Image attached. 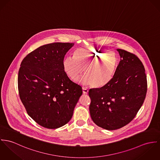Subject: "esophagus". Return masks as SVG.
I'll list each match as a JSON object with an SVG mask.
<instances>
[{"label":"esophagus","instance_id":"esophagus-1","mask_svg":"<svg viewBox=\"0 0 160 160\" xmlns=\"http://www.w3.org/2000/svg\"><path fill=\"white\" fill-rule=\"evenodd\" d=\"M82 90H83V94H88V89L86 88L85 87H83L82 88Z\"/></svg>","mask_w":160,"mask_h":160}]
</instances>
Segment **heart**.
<instances>
[{
	"label": "heart",
	"instance_id": "obj_1",
	"mask_svg": "<svg viewBox=\"0 0 160 160\" xmlns=\"http://www.w3.org/2000/svg\"><path fill=\"white\" fill-rule=\"evenodd\" d=\"M117 56L104 50L78 48L63 62L64 70L72 80H76L83 73L80 82L93 88L105 86L113 77L118 66Z\"/></svg>",
	"mask_w": 160,
	"mask_h": 160
}]
</instances>
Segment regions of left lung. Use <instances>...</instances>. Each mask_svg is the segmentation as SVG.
Wrapping results in <instances>:
<instances>
[{"label": "left lung", "mask_w": 160, "mask_h": 160, "mask_svg": "<svg viewBox=\"0 0 160 160\" xmlns=\"http://www.w3.org/2000/svg\"><path fill=\"white\" fill-rule=\"evenodd\" d=\"M117 51L121 60L112 79L105 86L88 92L91 117L95 124L107 130L130 123L142 106L147 91L142 61L134 54Z\"/></svg>", "instance_id": "obj_1"}]
</instances>
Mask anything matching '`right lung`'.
Listing matches in <instances>:
<instances>
[{
  "mask_svg": "<svg viewBox=\"0 0 160 160\" xmlns=\"http://www.w3.org/2000/svg\"><path fill=\"white\" fill-rule=\"evenodd\" d=\"M73 43L54 42L28 54L18 72L19 98L28 114L37 123L56 129L68 123L82 88L71 81L63 62Z\"/></svg>",
  "mask_w": 160,
  "mask_h": 160,
  "instance_id": "add662e5",
  "label": "right lung"
}]
</instances>
